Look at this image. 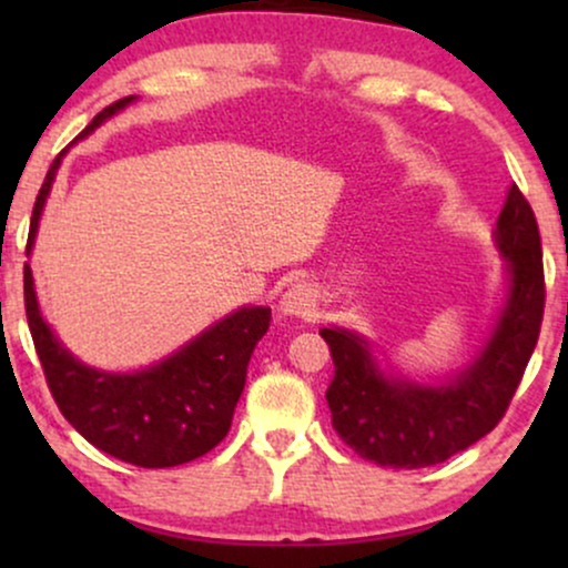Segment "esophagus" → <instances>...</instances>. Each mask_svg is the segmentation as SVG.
<instances>
[{
	"mask_svg": "<svg viewBox=\"0 0 568 568\" xmlns=\"http://www.w3.org/2000/svg\"><path fill=\"white\" fill-rule=\"evenodd\" d=\"M280 310H283L285 315H296V317H304V321H310L317 310L315 291H312L306 283L291 285V288L283 293V298H280Z\"/></svg>",
	"mask_w": 568,
	"mask_h": 568,
	"instance_id": "obj_1",
	"label": "esophagus"
}]
</instances>
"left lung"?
<instances>
[{
  "label": "left lung",
  "mask_w": 568,
  "mask_h": 568,
  "mask_svg": "<svg viewBox=\"0 0 568 568\" xmlns=\"http://www.w3.org/2000/svg\"><path fill=\"white\" fill-rule=\"evenodd\" d=\"M494 243L507 262V298L486 347L440 384L384 376L371 344L347 328H323L334 357L331 425L363 459L382 467L440 465L491 433L510 406L545 315L542 240L529 200L510 186Z\"/></svg>",
  "instance_id": "obj_1"
}]
</instances>
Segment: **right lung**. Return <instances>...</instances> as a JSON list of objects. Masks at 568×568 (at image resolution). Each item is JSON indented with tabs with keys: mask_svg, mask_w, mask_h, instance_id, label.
<instances>
[{
	"mask_svg": "<svg viewBox=\"0 0 568 568\" xmlns=\"http://www.w3.org/2000/svg\"><path fill=\"white\" fill-rule=\"evenodd\" d=\"M130 101L133 95L103 109L77 139L93 133ZM58 165L61 154L37 194L26 256L34 245ZM23 298L39 363L61 414L84 440L135 467L186 465L226 438L245 387L247 361L272 321L270 306H243L158 366L135 374H109L77 361L42 321L29 264L23 266Z\"/></svg>",
	"mask_w": 568,
	"mask_h": 568,
	"instance_id": "1",
	"label": "right lung"
}]
</instances>
